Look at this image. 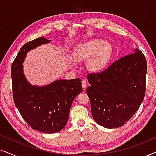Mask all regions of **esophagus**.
<instances>
[{"label": "esophagus", "instance_id": "34e87169", "mask_svg": "<svg viewBox=\"0 0 156 156\" xmlns=\"http://www.w3.org/2000/svg\"><path fill=\"white\" fill-rule=\"evenodd\" d=\"M82 85L83 89H84V90H85V89H86V88H87V82H86V80H82Z\"/></svg>", "mask_w": 156, "mask_h": 156}]
</instances>
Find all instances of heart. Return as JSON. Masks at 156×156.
<instances>
[{
	"instance_id": "1",
	"label": "heart",
	"mask_w": 156,
	"mask_h": 156,
	"mask_svg": "<svg viewBox=\"0 0 156 156\" xmlns=\"http://www.w3.org/2000/svg\"><path fill=\"white\" fill-rule=\"evenodd\" d=\"M112 44L101 39H94L76 48L74 60L79 62L84 59H89L87 67L92 72L101 71L106 67L112 56ZM69 65H74V61L70 60Z\"/></svg>"
}]
</instances>
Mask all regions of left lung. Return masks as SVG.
I'll list each match as a JSON object with an SVG mask.
<instances>
[{
	"label": "left lung",
	"mask_w": 156,
	"mask_h": 156,
	"mask_svg": "<svg viewBox=\"0 0 156 156\" xmlns=\"http://www.w3.org/2000/svg\"><path fill=\"white\" fill-rule=\"evenodd\" d=\"M146 72V57L136 48L103 72L87 75V93L98 124L115 129L133 116L144 99Z\"/></svg>",
	"instance_id": "8db88e82"
}]
</instances>
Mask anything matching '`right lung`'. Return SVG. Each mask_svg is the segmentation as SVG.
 <instances>
[{
  "label": "right lung",
  "instance_id": "add662e5",
  "mask_svg": "<svg viewBox=\"0 0 156 156\" xmlns=\"http://www.w3.org/2000/svg\"><path fill=\"white\" fill-rule=\"evenodd\" d=\"M50 42L40 37L25 43L12 64L11 77L15 104L24 120L34 130L54 133L67 124L72 102L82 87L80 78L56 80L42 87L27 82L23 66L27 52Z\"/></svg>",
  "mask_w": 156,
  "mask_h": 156
}]
</instances>
